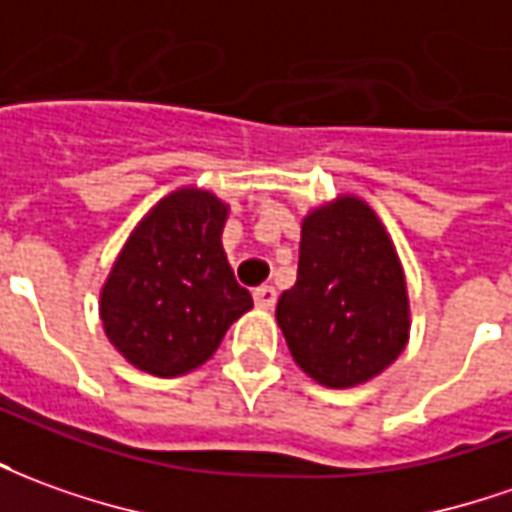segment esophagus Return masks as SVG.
<instances>
[{"label": "esophagus", "instance_id": "34e87169", "mask_svg": "<svg viewBox=\"0 0 512 512\" xmlns=\"http://www.w3.org/2000/svg\"><path fill=\"white\" fill-rule=\"evenodd\" d=\"M253 301H256V306H262V309H273L276 306V290L273 287H256L253 290Z\"/></svg>", "mask_w": 512, "mask_h": 512}]
</instances>
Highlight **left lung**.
Wrapping results in <instances>:
<instances>
[{
  "instance_id": "1",
  "label": "left lung",
  "mask_w": 512,
  "mask_h": 512,
  "mask_svg": "<svg viewBox=\"0 0 512 512\" xmlns=\"http://www.w3.org/2000/svg\"><path fill=\"white\" fill-rule=\"evenodd\" d=\"M276 320L292 359L323 387H354L396 362L410 334L407 281L365 200L343 195L303 220L298 281Z\"/></svg>"
}]
</instances>
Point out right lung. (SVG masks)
<instances>
[{
    "mask_svg": "<svg viewBox=\"0 0 512 512\" xmlns=\"http://www.w3.org/2000/svg\"><path fill=\"white\" fill-rule=\"evenodd\" d=\"M228 206L203 189L167 195L130 234L100 295L114 348L161 379L200 368L253 306L222 250Z\"/></svg>",
    "mask_w": 512,
    "mask_h": 512,
    "instance_id": "1",
    "label": "right lung"
}]
</instances>
